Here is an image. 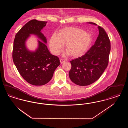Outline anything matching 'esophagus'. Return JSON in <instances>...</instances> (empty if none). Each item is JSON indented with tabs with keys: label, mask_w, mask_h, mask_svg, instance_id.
Instances as JSON below:
<instances>
[{
	"label": "esophagus",
	"mask_w": 128,
	"mask_h": 128,
	"mask_svg": "<svg viewBox=\"0 0 128 128\" xmlns=\"http://www.w3.org/2000/svg\"><path fill=\"white\" fill-rule=\"evenodd\" d=\"M65 60H64V59L61 58V59L60 60V63H61V64H63V63L65 62Z\"/></svg>",
	"instance_id": "esophagus-1"
}]
</instances>
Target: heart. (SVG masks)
<instances>
[{
	"instance_id": "b5f03b06",
	"label": "heart",
	"mask_w": 128,
	"mask_h": 128,
	"mask_svg": "<svg viewBox=\"0 0 128 128\" xmlns=\"http://www.w3.org/2000/svg\"><path fill=\"white\" fill-rule=\"evenodd\" d=\"M94 41L91 34L73 26L65 27L59 31L58 36L53 34L49 46L51 52L58 55L66 44L67 54L73 58H79L86 54L91 48Z\"/></svg>"
}]
</instances>
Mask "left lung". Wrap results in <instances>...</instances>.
<instances>
[{
	"label": "left lung",
	"mask_w": 128,
	"mask_h": 128,
	"mask_svg": "<svg viewBox=\"0 0 128 128\" xmlns=\"http://www.w3.org/2000/svg\"><path fill=\"white\" fill-rule=\"evenodd\" d=\"M97 25L93 22H88ZM99 35L94 44L83 56L70 61L72 68L68 75L77 85H90L97 80L108 67L110 42L103 28L98 26Z\"/></svg>",
	"instance_id": "1"
}]
</instances>
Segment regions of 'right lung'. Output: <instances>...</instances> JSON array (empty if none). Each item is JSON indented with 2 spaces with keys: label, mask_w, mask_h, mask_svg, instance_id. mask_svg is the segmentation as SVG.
I'll use <instances>...</instances> for the list:
<instances>
[{
  "label": "right lung",
  "mask_w": 128,
  "mask_h": 128,
  "mask_svg": "<svg viewBox=\"0 0 128 128\" xmlns=\"http://www.w3.org/2000/svg\"><path fill=\"white\" fill-rule=\"evenodd\" d=\"M47 22L32 20L28 22L15 36L12 58L18 72L30 84L44 85L51 80L55 70L60 65L57 56L52 55L48 48L46 38L41 32ZM34 34L38 40V46L30 51L26 46V40Z\"/></svg>",
  "instance_id": "add662e5"
}]
</instances>
